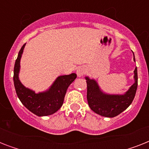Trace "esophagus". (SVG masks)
<instances>
[{
    "mask_svg": "<svg viewBox=\"0 0 149 149\" xmlns=\"http://www.w3.org/2000/svg\"><path fill=\"white\" fill-rule=\"evenodd\" d=\"M85 72H86V70H85V68L84 67H79L77 69V76L79 77H83L84 74H85Z\"/></svg>",
    "mask_w": 149,
    "mask_h": 149,
    "instance_id": "34e87169",
    "label": "esophagus"
}]
</instances>
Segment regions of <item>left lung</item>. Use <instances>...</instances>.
<instances>
[{"instance_id": "1", "label": "left lung", "mask_w": 149, "mask_h": 149, "mask_svg": "<svg viewBox=\"0 0 149 149\" xmlns=\"http://www.w3.org/2000/svg\"><path fill=\"white\" fill-rule=\"evenodd\" d=\"M134 60L135 61L134 56ZM134 84L123 95L105 94L100 90L94 79L86 77L87 84L86 98L89 107L93 111L107 118H113L126 110L132 104L138 87V71L137 67L134 71Z\"/></svg>"}]
</instances>
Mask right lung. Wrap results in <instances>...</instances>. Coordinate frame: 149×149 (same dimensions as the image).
Wrapping results in <instances>:
<instances>
[{
  "label": "right lung",
  "mask_w": 149,
  "mask_h": 149,
  "mask_svg": "<svg viewBox=\"0 0 149 149\" xmlns=\"http://www.w3.org/2000/svg\"><path fill=\"white\" fill-rule=\"evenodd\" d=\"M24 45L25 44L23 45L18 52L14 68L13 79L16 93L22 104L36 115L42 117L52 114L62 107L68 87L77 78V74L72 73L58 77L49 90L43 93H36L24 87L18 79L20 59Z\"/></svg>",
  "instance_id": "add662e5"
}]
</instances>
